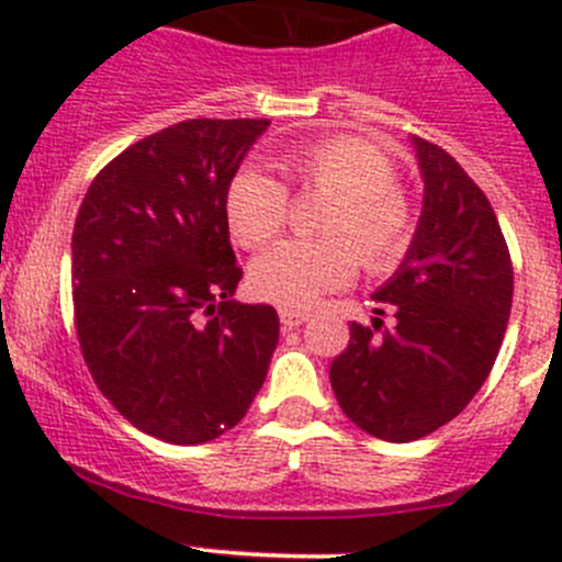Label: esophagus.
<instances>
[{
  "label": "esophagus",
  "mask_w": 562,
  "mask_h": 562,
  "mask_svg": "<svg viewBox=\"0 0 562 562\" xmlns=\"http://www.w3.org/2000/svg\"><path fill=\"white\" fill-rule=\"evenodd\" d=\"M280 321H282V326H285V328H296V326H302L304 321H310V313H307V310L282 307L280 310Z\"/></svg>",
  "instance_id": "obj_1"
}]
</instances>
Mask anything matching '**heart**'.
<instances>
[{"mask_svg": "<svg viewBox=\"0 0 562 562\" xmlns=\"http://www.w3.org/2000/svg\"><path fill=\"white\" fill-rule=\"evenodd\" d=\"M299 192H326L317 217L323 239L282 241L249 266V291L280 307H310L339 291L356 263L381 277L400 269L416 239V203L396 184L394 162L370 140L331 135L282 157ZM288 190L258 168H241L225 190V220L236 245L258 249L288 223Z\"/></svg>", "mask_w": 562, "mask_h": 562, "instance_id": "b5f03b06", "label": "heart"}]
</instances>
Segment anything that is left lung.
I'll use <instances>...</instances> for the list:
<instances>
[{
  "instance_id": "8db88e82",
  "label": "left lung",
  "mask_w": 562,
  "mask_h": 562,
  "mask_svg": "<svg viewBox=\"0 0 562 562\" xmlns=\"http://www.w3.org/2000/svg\"><path fill=\"white\" fill-rule=\"evenodd\" d=\"M413 146L422 220L407 258L372 296L394 326L353 321L328 370L345 416L389 443L424 438L468 407L495 364L514 296L512 255L481 187L438 144Z\"/></svg>"
}]
</instances>
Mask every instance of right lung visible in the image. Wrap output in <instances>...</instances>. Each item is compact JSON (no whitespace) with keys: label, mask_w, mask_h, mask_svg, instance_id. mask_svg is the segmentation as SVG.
Masks as SVG:
<instances>
[{"label":"right lung","mask_w":562,"mask_h":562,"mask_svg":"<svg viewBox=\"0 0 562 562\" xmlns=\"http://www.w3.org/2000/svg\"><path fill=\"white\" fill-rule=\"evenodd\" d=\"M269 119H187L94 176L72 228L83 361L140 432L176 446L245 418L280 339L269 304L234 302L225 190Z\"/></svg>","instance_id":"1"}]
</instances>
